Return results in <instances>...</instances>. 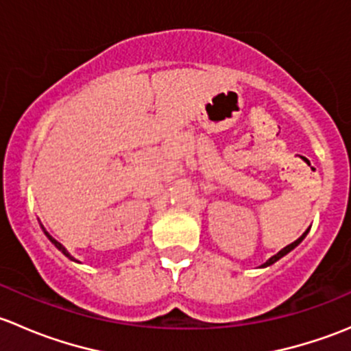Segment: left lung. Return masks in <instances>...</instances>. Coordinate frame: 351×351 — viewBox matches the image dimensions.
I'll list each match as a JSON object with an SVG mask.
<instances>
[{
  "mask_svg": "<svg viewBox=\"0 0 351 351\" xmlns=\"http://www.w3.org/2000/svg\"><path fill=\"white\" fill-rule=\"evenodd\" d=\"M306 234H307V231H306V232H304V234H302V236H300V238H299V239H297V241H293L292 244H289V246H285V247H284V250H282V251H278V253H277V254H275V256H271V258H270V260H268V261H267V263H265V265H263V267H268V265H274V263H275V261H278V260H280V258H282V256H285V254H287V253H289V251H292V250H293V247H295V246H297V244H299L300 241H302V239H304V238H306Z\"/></svg>",
  "mask_w": 351,
  "mask_h": 351,
  "instance_id": "8db88e82",
  "label": "left lung"
}]
</instances>
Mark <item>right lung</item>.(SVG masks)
<instances>
[{
    "instance_id": "right-lung-1",
    "label": "right lung",
    "mask_w": 351,
    "mask_h": 351,
    "mask_svg": "<svg viewBox=\"0 0 351 351\" xmlns=\"http://www.w3.org/2000/svg\"><path fill=\"white\" fill-rule=\"evenodd\" d=\"M44 232H45V231H44ZM45 236H47V238H49V239H51V243H52V244H54V246H56V247H58V250H59V251H62V253H64V254H66V256H67V258H69V260H74V258H73V256H71V254H69V253H67V251L64 250V246H62V244H61V243H59V241H56V239H54V238H52V236H49V234H47V232H45Z\"/></svg>"
}]
</instances>
